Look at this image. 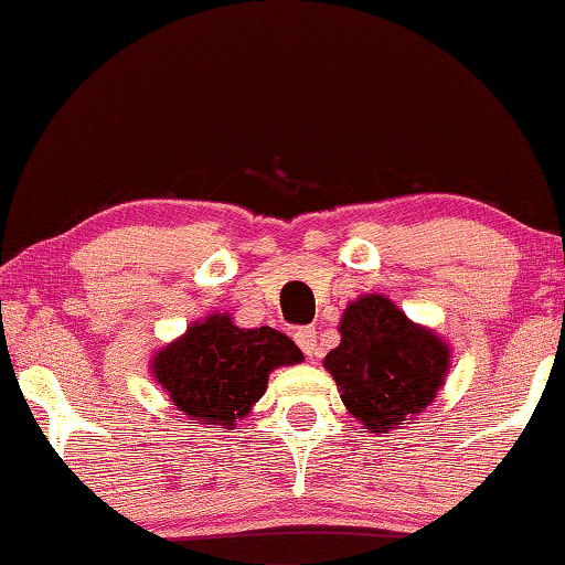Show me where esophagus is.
<instances>
[{"label":"esophagus","mask_w":565,"mask_h":565,"mask_svg":"<svg viewBox=\"0 0 565 565\" xmlns=\"http://www.w3.org/2000/svg\"><path fill=\"white\" fill-rule=\"evenodd\" d=\"M292 337H296L298 348L303 350L306 355H309V358L317 355V350H319L317 348V329H313V327H300V329H296V334H292Z\"/></svg>","instance_id":"1"}]
</instances>
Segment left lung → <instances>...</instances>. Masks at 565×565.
Segmentation results:
<instances>
[{
  "label": "left lung",
  "instance_id": "1",
  "mask_svg": "<svg viewBox=\"0 0 565 565\" xmlns=\"http://www.w3.org/2000/svg\"><path fill=\"white\" fill-rule=\"evenodd\" d=\"M340 345L324 369L340 386L350 415L371 434L413 420L444 386L449 345L415 324L384 296H361L340 319Z\"/></svg>",
  "mask_w": 565,
  "mask_h": 565
}]
</instances>
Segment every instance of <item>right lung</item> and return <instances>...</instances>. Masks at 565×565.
Listing matches in <instances>:
<instances>
[{"label":"right lung","instance_id":"obj_1","mask_svg":"<svg viewBox=\"0 0 565 565\" xmlns=\"http://www.w3.org/2000/svg\"><path fill=\"white\" fill-rule=\"evenodd\" d=\"M300 361L296 342L277 329H241L228 313H210L158 350L150 369L189 420L233 428L262 399L269 373Z\"/></svg>","mask_w":565,"mask_h":565}]
</instances>
